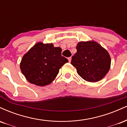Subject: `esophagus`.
<instances>
[{
  "instance_id": "34e87169",
  "label": "esophagus",
  "mask_w": 127,
  "mask_h": 127,
  "mask_svg": "<svg viewBox=\"0 0 127 127\" xmlns=\"http://www.w3.org/2000/svg\"><path fill=\"white\" fill-rule=\"evenodd\" d=\"M68 61H69V62H71V57L68 58Z\"/></svg>"
}]
</instances>
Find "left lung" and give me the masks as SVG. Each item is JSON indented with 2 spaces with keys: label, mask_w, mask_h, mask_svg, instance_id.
<instances>
[{
  "label": "left lung",
  "mask_w": 127,
  "mask_h": 127,
  "mask_svg": "<svg viewBox=\"0 0 127 127\" xmlns=\"http://www.w3.org/2000/svg\"><path fill=\"white\" fill-rule=\"evenodd\" d=\"M76 49L77 51L71 64L78 75L92 83L103 78L111 68V56L108 51L93 40L79 42Z\"/></svg>",
  "instance_id": "1"
}]
</instances>
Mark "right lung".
<instances>
[{"label": "right lung", "mask_w": 127, "mask_h": 127, "mask_svg": "<svg viewBox=\"0 0 127 127\" xmlns=\"http://www.w3.org/2000/svg\"><path fill=\"white\" fill-rule=\"evenodd\" d=\"M62 49L52 43L35 44L22 57L20 69L28 82L38 86L50 84L59 69L68 60L61 55Z\"/></svg>", "instance_id": "add662e5"}]
</instances>
